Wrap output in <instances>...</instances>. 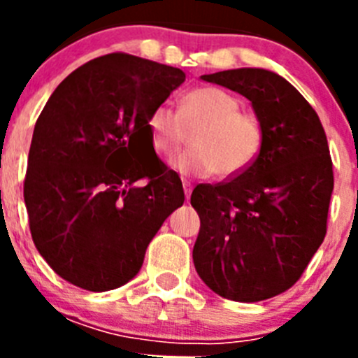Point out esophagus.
<instances>
[{
	"mask_svg": "<svg viewBox=\"0 0 358 358\" xmlns=\"http://www.w3.org/2000/svg\"><path fill=\"white\" fill-rule=\"evenodd\" d=\"M182 188H185L186 201H188V199H189V195H192V185H189L188 181H182Z\"/></svg>",
	"mask_w": 358,
	"mask_h": 358,
	"instance_id": "34e87169",
	"label": "esophagus"
}]
</instances>
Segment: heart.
I'll return each mask as SVG.
<instances>
[{
	"label": "heart",
	"mask_w": 358,
	"mask_h": 358,
	"mask_svg": "<svg viewBox=\"0 0 358 358\" xmlns=\"http://www.w3.org/2000/svg\"><path fill=\"white\" fill-rule=\"evenodd\" d=\"M152 147L161 156H173L192 131L188 152L172 161L182 176L235 177L256 161L264 145L258 118L240 110V102L227 91L204 85L188 91L173 113L157 106L148 116Z\"/></svg>",
	"instance_id": "b5f03b06"
}]
</instances>
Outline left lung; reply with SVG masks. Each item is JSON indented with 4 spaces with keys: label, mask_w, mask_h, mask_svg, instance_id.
<instances>
[{
    "label": "left lung",
    "mask_w": 358,
    "mask_h": 358,
    "mask_svg": "<svg viewBox=\"0 0 358 358\" xmlns=\"http://www.w3.org/2000/svg\"><path fill=\"white\" fill-rule=\"evenodd\" d=\"M201 78L248 98L264 145L235 179L195 186V271L226 299L264 301L301 278L327 235L334 192L327 134L317 113L278 73L238 68Z\"/></svg>",
    "instance_id": "obj_1"
}]
</instances>
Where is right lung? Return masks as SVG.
<instances>
[{"label":"right lung","instance_id":"add662e5","mask_svg":"<svg viewBox=\"0 0 358 358\" xmlns=\"http://www.w3.org/2000/svg\"><path fill=\"white\" fill-rule=\"evenodd\" d=\"M185 78L179 68L109 53L75 69L46 102L24 204L37 251L62 280L91 292L125 285L182 206L181 179L151 154L147 123Z\"/></svg>","mask_w":358,"mask_h":358}]
</instances>
